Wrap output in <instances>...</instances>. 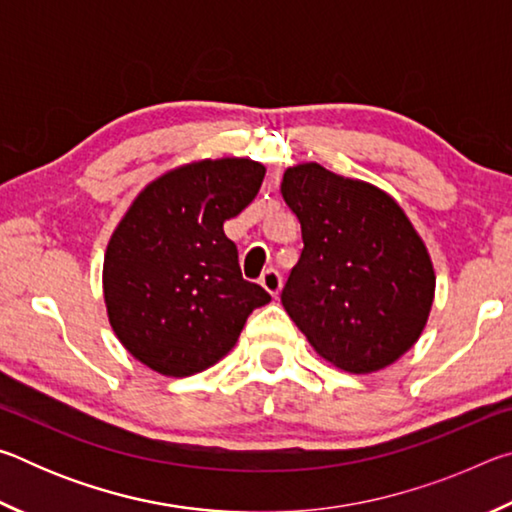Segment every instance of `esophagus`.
Instances as JSON below:
<instances>
[{
	"label": "esophagus",
	"instance_id": "obj_1",
	"mask_svg": "<svg viewBox=\"0 0 512 512\" xmlns=\"http://www.w3.org/2000/svg\"><path fill=\"white\" fill-rule=\"evenodd\" d=\"M259 284H262V287L271 293L273 298H277V293H280V289H282V277L275 271V268H268V271H264L262 277H259Z\"/></svg>",
	"mask_w": 512,
	"mask_h": 512
}]
</instances>
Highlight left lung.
Listing matches in <instances>:
<instances>
[{"label": "left lung", "mask_w": 512, "mask_h": 512, "mask_svg": "<svg viewBox=\"0 0 512 512\" xmlns=\"http://www.w3.org/2000/svg\"><path fill=\"white\" fill-rule=\"evenodd\" d=\"M282 198L302 248L282 305L320 357L352 375L391 366L427 325L436 273L395 198L316 162L289 167Z\"/></svg>", "instance_id": "1"}]
</instances>
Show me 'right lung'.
Returning <instances> with one entry per match:
<instances>
[{"label": "right lung", "instance_id": "1", "mask_svg": "<svg viewBox=\"0 0 512 512\" xmlns=\"http://www.w3.org/2000/svg\"><path fill=\"white\" fill-rule=\"evenodd\" d=\"M264 164L198 160L146 185L112 232L103 298L121 345L151 370L189 377L223 359L253 309L271 302L244 280L223 223L253 203Z\"/></svg>", "mask_w": 512, "mask_h": 512}]
</instances>
